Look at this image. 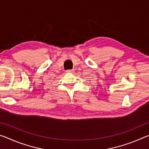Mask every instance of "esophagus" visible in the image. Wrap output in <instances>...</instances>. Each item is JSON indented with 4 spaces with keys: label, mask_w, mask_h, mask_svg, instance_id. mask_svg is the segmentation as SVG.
<instances>
[{
    "label": "esophagus",
    "mask_w": 149,
    "mask_h": 149,
    "mask_svg": "<svg viewBox=\"0 0 149 149\" xmlns=\"http://www.w3.org/2000/svg\"><path fill=\"white\" fill-rule=\"evenodd\" d=\"M66 72H68V73H73V72H74V70H66Z\"/></svg>",
    "instance_id": "1"
}]
</instances>
